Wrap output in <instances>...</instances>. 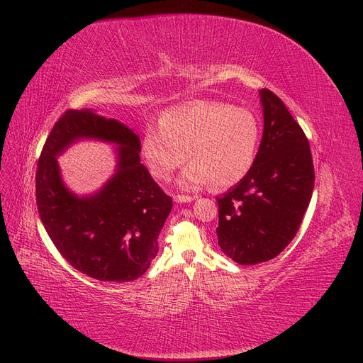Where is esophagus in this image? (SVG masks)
I'll list each match as a JSON object with an SVG mask.
<instances>
[{"instance_id": "34e87169", "label": "esophagus", "mask_w": 363, "mask_h": 363, "mask_svg": "<svg viewBox=\"0 0 363 363\" xmlns=\"http://www.w3.org/2000/svg\"><path fill=\"white\" fill-rule=\"evenodd\" d=\"M174 201H176L177 203H187V202L194 201V198L187 196V195H177V196H174Z\"/></svg>"}]
</instances>
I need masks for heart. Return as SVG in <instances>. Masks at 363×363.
<instances>
[{"label": "heart", "mask_w": 363, "mask_h": 363, "mask_svg": "<svg viewBox=\"0 0 363 363\" xmlns=\"http://www.w3.org/2000/svg\"><path fill=\"white\" fill-rule=\"evenodd\" d=\"M258 117L230 104L196 101L168 110L160 125H147L140 151L152 176L168 180L189 160L179 186L228 187L243 180L258 157Z\"/></svg>", "instance_id": "obj_1"}]
</instances>
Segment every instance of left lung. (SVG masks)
Returning a JSON list of instances; mask_svg holds the SVG:
<instances>
[{
    "label": "left lung",
    "instance_id": "8db88e82",
    "mask_svg": "<svg viewBox=\"0 0 363 363\" xmlns=\"http://www.w3.org/2000/svg\"><path fill=\"white\" fill-rule=\"evenodd\" d=\"M264 133L249 174L218 198L217 236L221 250L240 265L275 258L301 227L313 191L309 142L268 89L259 91Z\"/></svg>",
    "mask_w": 363,
    "mask_h": 363
}]
</instances>
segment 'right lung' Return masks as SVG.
<instances>
[{
  "label": "right lung",
  "instance_id": "1",
  "mask_svg": "<svg viewBox=\"0 0 363 363\" xmlns=\"http://www.w3.org/2000/svg\"><path fill=\"white\" fill-rule=\"evenodd\" d=\"M91 138L116 145L115 174L79 197L60 179L56 157ZM139 136L94 110H69L54 124L36 169V203L50 239L77 271L99 281H133L158 253V236L173 201L140 164Z\"/></svg>",
  "mask_w": 363,
  "mask_h": 363
}]
</instances>
